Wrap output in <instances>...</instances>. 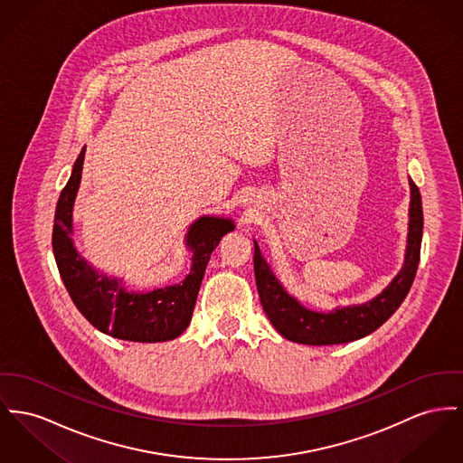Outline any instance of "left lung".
Masks as SVG:
<instances>
[{
	"mask_svg": "<svg viewBox=\"0 0 463 463\" xmlns=\"http://www.w3.org/2000/svg\"><path fill=\"white\" fill-rule=\"evenodd\" d=\"M411 184V209H409V237L407 254L401 274L373 300L362 306L335 308L334 312H314L302 307L289 297L278 279L270 272L261 258L260 247L254 242V276L260 302L270 323L282 337L308 345H330L362 339L386 323L392 314L401 307L407 297L420 263L421 237H423V209L418 185Z\"/></svg>",
	"mask_w": 463,
	"mask_h": 463,
	"instance_id": "1",
	"label": "left lung"
}]
</instances>
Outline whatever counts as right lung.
Listing matches in <instances>:
<instances>
[{
	"mask_svg": "<svg viewBox=\"0 0 463 463\" xmlns=\"http://www.w3.org/2000/svg\"><path fill=\"white\" fill-rule=\"evenodd\" d=\"M86 147L73 165L62 187L52 230V249L66 291L75 307L99 332L133 342H165L179 337L193 316L198 289L213 250L222 235L235 226L230 219L200 217L187 232V246L194 252L189 276L168 288L151 293L126 291L118 279L99 276L77 254L70 235L71 209L80 184Z\"/></svg>",
	"mask_w": 463,
	"mask_h": 463,
	"instance_id": "add662e5",
	"label": "right lung"
}]
</instances>
